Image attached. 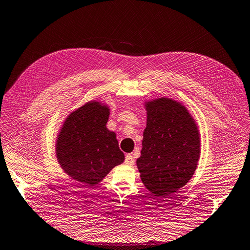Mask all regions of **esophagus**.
<instances>
[{
    "mask_svg": "<svg viewBox=\"0 0 250 250\" xmlns=\"http://www.w3.org/2000/svg\"><path fill=\"white\" fill-rule=\"evenodd\" d=\"M125 163L127 164V166L129 167H132L133 164H135V158H133V156L131 154H127L126 157H125Z\"/></svg>",
    "mask_w": 250,
    "mask_h": 250,
    "instance_id": "obj_1",
    "label": "esophagus"
}]
</instances>
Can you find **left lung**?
<instances>
[{
	"label": "left lung",
	"instance_id": "8db88e82",
	"mask_svg": "<svg viewBox=\"0 0 250 250\" xmlns=\"http://www.w3.org/2000/svg\"><path fill=\"white\" fill-rule=\"evenodd\" d=\"M146 127L140 177L156 196L167 195L192 178L200 156V135L195 120L181 103L159 97L145 102Z\"/></svg>",
	"mask_w": 250,
	"mask_h": 250
}]
</instances>
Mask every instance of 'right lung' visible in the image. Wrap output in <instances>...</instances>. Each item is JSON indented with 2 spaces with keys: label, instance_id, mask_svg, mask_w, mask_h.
Here are the masks:
<instances>
[{
  "label": "right lung",
  "instance_id": "1",
  "mask_svg": "<svg viewBox=\"0 0 250 250\" xmlns=\"http://www.w3.org/2000/svg\"><path fill=\"white\" fill-rule=\"evenodd\" d=\"M109 106L90 101L65 118L56 140V157L69 177L92 187L123 163L114 131L107 128Z\"/></svg>",
  "mask_w": 250,
  "mask_h": 250
}]
</instances>
